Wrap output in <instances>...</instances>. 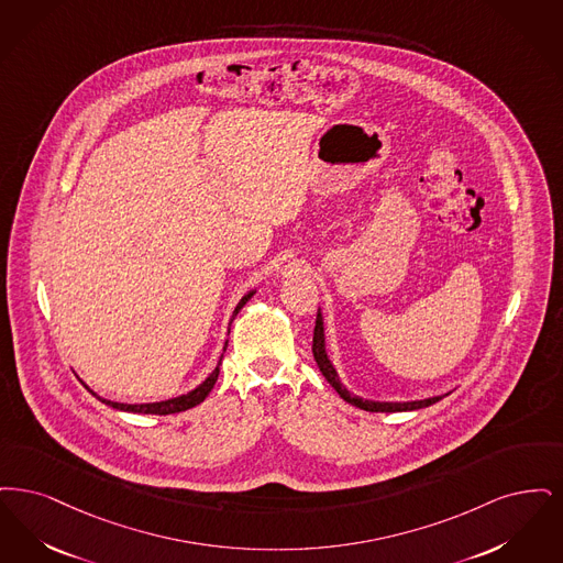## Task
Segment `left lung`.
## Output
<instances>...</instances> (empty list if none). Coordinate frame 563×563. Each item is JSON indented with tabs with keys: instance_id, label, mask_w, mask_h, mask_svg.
I'll use <instances>...</instances> for the list:
<instances>
[{
	"instance_id": "obj_1",
	"label": "left lung",
	"mask_w": 563,
	"mask_h": 563,
	"mask_svg": "<svg viewBox=\"0 0 563 563\" xmlns=\"http://www.w3.org/2000/svg\"><path fill=\"white\" fill-rule=\"evenodd\" d=\"M313 357L318 362L321 374L325 376V380L336 389V393L343 397L346 404L355 406V408H362L366 412H408V410H420V408H427L435 401H440L443 395L438 397H429V399H418V401H369V399H362L357 395H351L346 391L336 369L332 366V362L328 360V353H325V334H323V318H321V311H318V319H316V330H313Z\"/></svg>"
}]
</instances>
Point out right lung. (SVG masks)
<instances>
[{
	"label": "right lung",
	"instance_id": "obj_1",
	"mask_svg": "<svg viewBox=\"0 0 563 563\" xmlns=\"http://www.w3.org/2000/svg\"><path fill=\"white\" fill-rule=\"evenodd\" d=\"M256 290H252V292L245 294L244 298L240 300V305L235 307V311H233V318L231 321L235 319V316L244 309L245 302L254 296ZM224 351H227V344H224ZM220 362H222V355H220L219 366L212 369V374L196 387L194 391L187 393V395H178V397H172V399H166V401H155V404H120V401H111V399H102V397H98L97 393H92V395H97L98 399L102 401V404H107V406H111V408H115V410H122V412H134V415H176V412H185V410H189V408H194L197 404H201L206 397H208V393L212 391V387H214V383H217V378H219V367Z\"/></svg>",
	"mask_w": 563,
	"mask_h": 563
}]
</instances>
